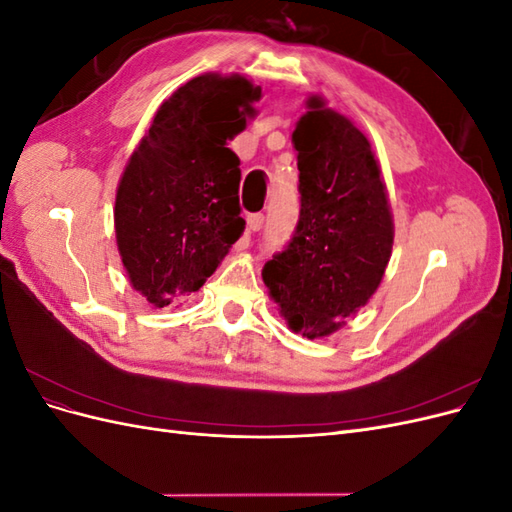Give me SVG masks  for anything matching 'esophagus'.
<instances>
[{
	"instance_id": "34e87169",
	"label": "esophagus",
	"mask_w": 512,
	"mask_h": 512,
	"mask_svg": "<svg viewBox=\"0 0 512 512\" xmlns=\"http://www.w3.org/2000/svg\"><path fill=\"white\" fill-rule=\"evenodd\" d=\"M262 222H265V215H262V213H250V215H247V228H250L252 232L260 230Z\"/></svg>"
}]
</instances>
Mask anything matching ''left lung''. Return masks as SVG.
Returning a JSON list of instances; mask_svg holds the SVG:
<instances>
[{"label":"left lung","mask_w":512,"mask_h":512,"mask_svg":"<svg viewBox=\"0 0 512 512\" xmlns=\"http://www.w3.org/2000/svg\"><path fill=\"white\" fill-rule=\"evenodd\" d=\"M305 108L292 132L299 224L262 280L290 331L322 339L374 297L393 254L395 224L367 136L322 96H309Z\"/></svg>","instance_id":"obj_1"}]
</instances>
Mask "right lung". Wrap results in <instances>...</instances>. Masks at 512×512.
Wrapping results in <instances>:
<instances>
[{
	"instance_id": "add662e5",
	"label": "right lung",
	"mask_w": 512,
	"mask_h": 512,
	"mask_svg": "<svg viewBox=\"0 0 512 512\" xmlns=\"http://www.w3.org/2000/svg\"><path fill=\"white\" fill-rule=\"evenodd\" d=\"M260 94L241 74L194 76L160 104L123 168L117 250L132 288L153 307L190 297L241 237V170L226 145L256 117Z\"/></svg>"
}]
</instances>
